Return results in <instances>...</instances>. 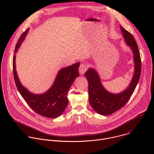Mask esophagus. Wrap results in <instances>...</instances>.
<instances>
[{"instance_id": "34e87169", "label": "esophagus", "mask_w": 154, "mask_h": 154, "mask_svg": "<svg viewBox=\"0 0 154 154\" xmlns=\"http://www.w3.org/2000/svg\"><path fill=\"white\" fill-rule=\"evenodd\" d=\"M87 70V67H86V65L85 64H81L80 67H79V73L82 75L84 74L85 72Z\"/></svg>"}]
</instances>
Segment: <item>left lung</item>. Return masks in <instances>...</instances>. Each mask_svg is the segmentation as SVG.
I'll return each instance as SVG.
<instances>
[{"mask_svg":"<svg viewBox=\"0 0 154 154\" xmlns=\"http://www.w3.org/2000/svg\"><path fill=\"white\" fill-rule=\"evenodd\" d=\"M120 28L124 41L134 55V72L127 87L120 93H110L102 85L99 73L94 68H90L85 74L88 81L90 103L95 112L103 116L116 112L125 105L132 95L141 75V61L137 42L130 33L121 26Z\"/></svg>","mask_w":154,"mask_h":154,"instance_id":"left-lung-1","label":"left lung"}]
</instances>
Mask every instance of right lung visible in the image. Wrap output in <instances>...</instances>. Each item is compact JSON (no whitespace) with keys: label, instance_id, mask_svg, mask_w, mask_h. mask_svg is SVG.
I'll list each match as a JSON object with an SVG mask.
<instances>
[{"label":"right lung","instance_id":"obj_1","mask_svg":"<svg viewBox=\"0 0 154 154\" xmlns=\"http://www.w3.org/2000/svg\"><path fill=\"white\" fill-rule=\"evenodd\" d=\"M29 29L21 35L14 50L13 67L17 88L31 108L41 116L49 118L60 116L65 110L68 103V92L76 77H79L80 62L59 70L50 88L42 94L30 92L22 85L16 69V54L29 33Z\"/></svg>","mask_w":154,"mask_h":154}]
</instances>
